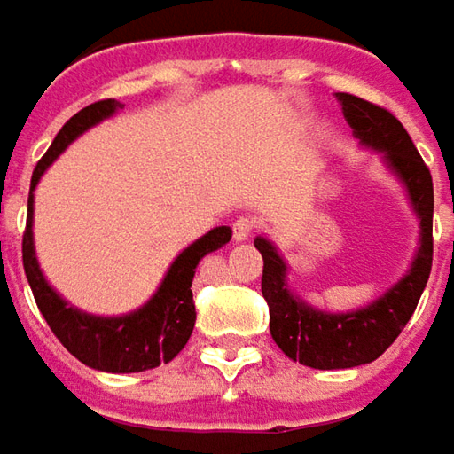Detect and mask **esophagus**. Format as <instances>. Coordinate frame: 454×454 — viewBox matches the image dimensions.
<instances>
[{
	"instance_id": "34e87169",
	"label": "esophagus",
	"mask_w": 454,
	"mask_h": 454,
	"mask_svg": "<svg viewBox=\"0 0 454 454\" xmlns=\"http://www.w3.org/2000/svg\"><path fill=\"white\" fill-rule=\"evenodd\" d=\"M254 227H257V222H254L253 217H237L235 224H232V237H235L237 242L250 239L254 232Z\"/></svg>"
}]
</instances>
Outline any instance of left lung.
Masks as SVG:
<instances>
[{"instance_id": "left-lung-1", "label": "left lung", "mask_w": 454, "mask_h": 454, "mask_svg": "<svg viewBox=\"0 0 454 454\" xmlns=\"http://www.w3.org/2000/svg\"><path fill=\"white\" fill-rule=\"evenodd\" d=\"M343 115L364 146L384 153V161L407 186L419 217V250L410 272L381 298L351 313H325L293 295L288 265L265 237L254 239L262 254V298L270 308V333L280 351L310 369H351L379 358L411 318L432 270V174L414 149L410 133L387 108L351 93H336Z\"/></svg>"}]
</instances>
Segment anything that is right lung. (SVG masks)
I'll use <instances>...</instances> for the list:
<instances>
[{"mask_svg":"<svg viewBox=\"0 0 454 454\" xmlns=\"http://www.w3.org/2000/svg\"><path fill=\"white\" fill-rule=\"evenodd\" d=\"M121 103L114 98L98 100L85 106L73 115L60 133L55 136L52 146L32 171L29 184V200H27V227L22 235V265L35 303L40 308L47 325L58 336L62 346L82 361L85 366L111 374H133L146 372L159 364H168L186 346V340L194 331L197 310L192 298V280L194 270L204 254L215 253L222 245L232 239L230 227H215L207 235L200 237L194 245H189L166 272L164 283L153 293L149 303L141 305L129 316L118 318H100L88 316L75 305H67L55 290L47 286L43 270L35 257V239H32V204H35V186L44 174V168L52 164L62 151L67 149L80 133L100 123L103 118L114 115Z\"/></svg>","mask_w":454,"mask_h":454,"instance_id":"obj_1","label":"right lung"}]
</instances>
